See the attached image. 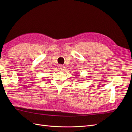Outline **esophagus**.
Instances as JSON below:
<instances>
[{"mask_svg":"<svg viewBox=\"0 0 132 132\" xmlns=\"http://www.w3.org/2000/svg\"><path fill=\"white\" fill-rule=\"evenodd\" d=\"M64 68V66L63 65H62V64H59L58 65V69L60 70H62Z\"/></svg>","mask_w":132,"mask_h":132,"instance_id":"1","label":"esophagus"}]
</instances>
